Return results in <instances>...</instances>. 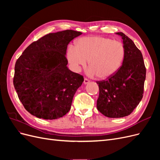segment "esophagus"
<instances>
[{
    "mask_svg": "<svg viewBox=\"0 0 160 160\" xmlns=\"http://www.w3.org/2000/svg\"><path fill=\"white\" fill-rule=\"evenodd\" d=\"M89 79H88L87 78H85L84 79V81H83V83H84V84H88V83H89Z\"/></svg>",
    "mask_w": 160,
    "mask_h": 160,
    "instance_id": "obj_1",
    "label": "esophagus"
}]
</instances>
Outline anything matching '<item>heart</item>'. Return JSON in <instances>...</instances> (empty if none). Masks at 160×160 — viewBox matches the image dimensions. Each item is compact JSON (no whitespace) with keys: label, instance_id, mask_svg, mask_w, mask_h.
I'll return each mask as SVG.
<instances>
[{"label":"heart","instance_id":"heart-1","mask_svg":"<svg viewBox=\"0 0 160 160\" xmlns=\"http://www.w3.org/2000/svg\"><path fill=\"white\" fill-rule=\"evenodd\" d=\"M125 56L122 42L111 38L91 36L81 38L71 46L67 52V59L72 69L79 71L88 60V73L101 79H108L118 72Z\"/></svg>","mask_w":160,"mask_h":160}]
</instances>
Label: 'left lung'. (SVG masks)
Returning <instances> with one entry per match:
<instances>
[{"label":"left lung","mask_w":160,"mask_h":160,"mask_svg":"<svg viewBox=\"0 0 160 160\" xmlns=\"http://www.w3.org/2000/svg\"><path fill=\"white\" fill-rule=\"evenodd\" d=\"M122 37L125 49L122 65L107 80L97 81L99 94L97 108L108 118H119L130 115L143 98L146 69L141 51L124 33Z\"/></svg>","instance_id":"1"}]
</instances>
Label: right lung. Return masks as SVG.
I'll return each instance as SVG.
<instances>
[{"instance_id": "obj_1", "label": "right lung", "mask_w": 160, "mask_h": 160, "mask_svg": "<svg viewBox=\"0 0 160 160\" xmlns=\"http://www.w3.org/2000/svg\"><path fill=\"white\" fill-rule=\"evenodd\" d=\"M81 34L72 30L47 34L32 42L17 59L14 87L31 115L56 119L69 112L84 79L68 69L65 55L69 43Z\"/></svg>"}]
</instances>
